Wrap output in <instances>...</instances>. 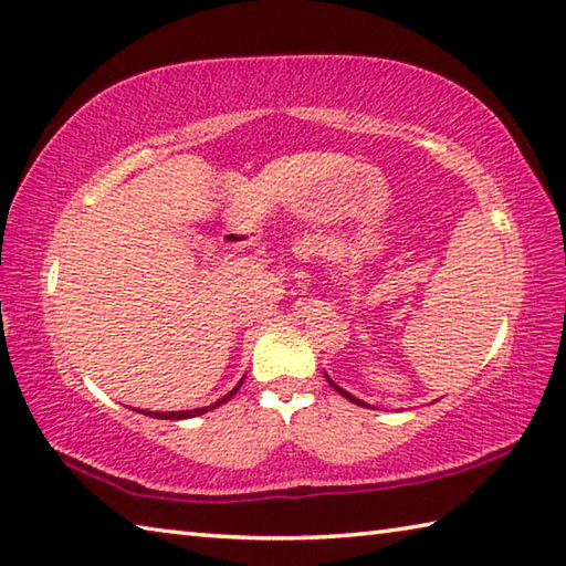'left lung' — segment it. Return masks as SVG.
<instances>
[{"label": "left lung", "instance_id": "left-lung-1", "mask_svg": "<svg viewBox=\"0 0 566 566\" xmlns=\"http://www.w3.org/2000/svg\"><path fill=\"white\" fill-rule=\"evenodd\" d=\"M326 381H328V384H332V386H334V388L338 390V394H342V396H346L348 400H354V403H358V406H366V403H364V400H358V398H354L352 394H348V390H344L342 386H336V384H334V381H332V378H328V376H326Z\"/></svg>", "mask_w": 566, "mask_h": 566}]
</instances>
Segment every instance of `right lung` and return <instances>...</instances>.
<instances>
[{
    "label": "right lung",
    "mask_w": 566,
    "mask_h": 566,
    "mask_svg": "<svg viewBox=\"0 0 566 566\" xmlns=\"http://www.w3.org/2000/svg\"><path fill=\"white\" fill-rule=\"evenodd\" d=\"M240 386H242V381H240L238 386H234L228 396L220 398L218 403H214V406H222L224 400H230L234 394H238V388H240ZM214 406H210V408H214ZM210 408H195V410H170V413H153V410H148L146 416H153V418H163V420H180V418H192V416H202V413H208ZM140 413H143V410H140Z\"/></svg>",
    "instance_id": "1"
}]
</instances>
